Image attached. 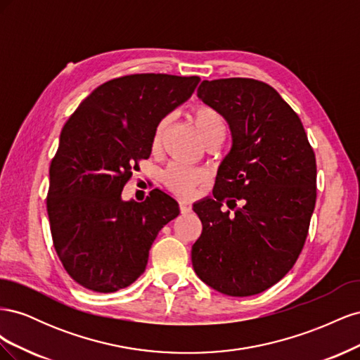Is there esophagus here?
Masks as SVG:
<instances>
[{"label":"esophagus","instance_id":"34e87169","mask_svg":"<svg viewBox=\"0 0 360 360\" xmlns=\"http://www.w3.org/2000/svg\"><path fill=\"white\" fill-rule=\"evenodd\" d=\"M179 205H180L181 213H189L192 210V204L188 200H180Z\"/></svg>","mask_w":360,"mask_h":360}]
</instances>
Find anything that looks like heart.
Here are the masks:
<instances>
[{"instance_id": "b5f03b06", "label": "heart", "mask_w": 360, "mask_h": 360, "mask_svg": "<svg viewBox=\"0 0 360 360\" xmlns=\"http://www.w3.org/2000/svg\"><path fill=\"white\" fill-rule=\"evenodd\" d=\"M189 117L204 143L210 139H224L226 132V123L224 117L217 112L214 108L209 105H195L189 112ZM165 126L167 120H162L158 124L153 135V148L159 147ZM204 180V171L184 167L180 165V163H172V165L167 168L165 174H163L165 186L172 192L183 195V197H189V195H192L195 188Z\"/></svg>"}]
</instances>
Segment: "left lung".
I'll return each mask as SVG.
<instances>
[{
	"instance_id": "8db88e82",
	"label": "left lung",
	"mask_w": 360,
	"mask_h": 360,
	"mask_svg": "<svg viewBox=\"0 0 360 360\" xmlns=\"http://www.w3.org/2000/svg\"><path fill=\"white\" fill-rule=\"evenodd\" d=\"M198 99L219 112L231 148L213 197L193 204L202 233L192 246L197 276L226 296L263 292L296 263L317 198V168L300 118L270 85L249 78L202 81ZM233 214L221 212L226 203Z\"/></svg>"
}]
</instances>
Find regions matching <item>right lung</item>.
<instances>
[{
	"mask_svg": "<svg viewBox=\"0 0 360 360\" xmlns=\"http://www.w3.org/2000/svg\"><path fill=\"white\" fill-rule=\"evenodd\" d=\"M198 76L129 75L102 84L64 124L49 168L48 216L53 246L70 278L114 292L144 274L159 231L180 213L169 193L146 201L122 191L148 159L158 124L186 102Z\"/></svg>",
	"mask_w": 360,
	"mask_h": 360,
	"instance_id": "right-lung-1",
	"label": "right lung"
}]
</instances>
